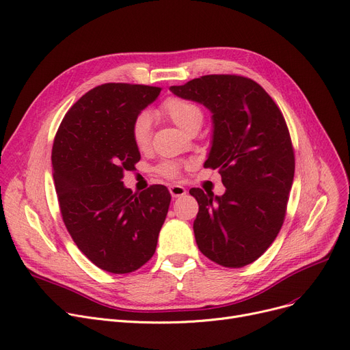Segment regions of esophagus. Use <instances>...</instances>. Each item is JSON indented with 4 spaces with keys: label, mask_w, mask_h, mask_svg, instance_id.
I'll use <instances>...</instances> for the list:
<instances>
[{
    "label": "esophagus",
    "mask_w": 350,
    "mask_h": 350,
    "mask_svg": "<svg viewBox=\"0 0 350 350\" xmlns=\"http://www.w3.org/2000/svg\"><path fill=\"white\" fill-rule=\"evenodd\" d=\"M169 190H170L172 197H181V196L186 194V189L183 186H180V185H173V186L169 187Z\"/></svg>",
    "instance_id": "esophagus-1"
}]
</instances>
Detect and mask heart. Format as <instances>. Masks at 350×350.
<instances>
[{"label":"heart","instance_id":"obj_1","mask_svg":"<svg viewBox=\"0 0 350 350\" xmlns=\"http://www.w3.org/2000/svg\"><path fill=\"white\" fill-rule=\"evenodd\" d=\"M160 114L187 133H196L204 121L202 105L183 97L165 98L160 105ZM151 129H153L151 117L146 111L139 113L133 120L131 140L139 150H146L150 146ZM157 173L165 178H176L180 173V167L174 161H164L157 167Z\"/></svg>","mask_w":350,"mask_h":350}]
</instances>
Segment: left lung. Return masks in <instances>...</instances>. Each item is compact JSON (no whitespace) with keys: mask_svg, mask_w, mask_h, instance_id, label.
Here are the masks:
<instances>
[{"mask_svg":"<svg viewBox=\"0 0 350 350\" xmlns=\"http://www.w3.org/2000/svg\"><path fill=\"white\" fill-rule=\"evenodd\" d=\"M213 113L207 169H219L223 196L202 189L193 223L200 252L224 267H243L269 249L284 221L295 151L280 109L262 85L234 74H210L170 87Z\"/></svg>","mask_w":350,"mask_h":350,"instance_id":"left-lung-1","label":"left lung"}]
</instances>
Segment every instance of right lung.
Returning <instances> with one entry per match:
<instances>
[{
  "label": "right lung",
  "mask_w": 350,
  "mask_h": 350,
  "mask_svg": "<svg viewBox=\"0 0 350 350\" xmlns=\"http://www.w3.org/2000/svg\"><path fill=\"white\" fill-rule=\"evenodd\" d=\"M161 88L107 83L85 93L64 116L51 161L59 211L77 247L97 267L126 275L153 257L172 196L153 185L133 193L126 170L140 161L131 124Z\"/></svg>",
  "instance_id": "add662e5"
}]
</instances>
